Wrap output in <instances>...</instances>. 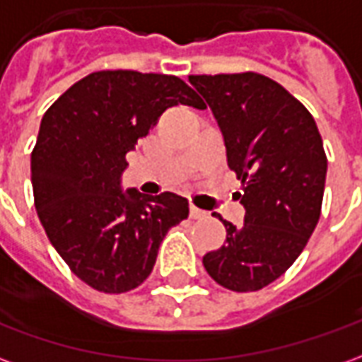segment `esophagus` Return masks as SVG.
<instances>
[{
  "instance_id": "obj_1",
  "label": "esophagus",
  "mask_w": 362,
  "mask_h": 362,
  "mask_svg": "<svg viewBox=\"0 0 362 362\" xmlns=\"http://www.w3.org/2000/svg\"><path fill=\"white\" fill-rule=\"evenodd\" d=\"M189 217H192V219H205V217H207V211H204V209H199V207H196V205L192 204L189 205Z\"/></svg>"
}]
</instances>
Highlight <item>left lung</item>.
Segmentation results:
<instances>
[{
    "instance_id": "1",
    "label": "left lung",
    "mask_w": 362,
    "mask_h": 362,
    "mask_svg": "<svg viewBox=\"0 0 362 362\" xmlns=\"http://www.w3.org/2000/svg\"><path fill=\"white\" fill-rule=\"evenodd\" d=\"M209 104L243 189V227L223 221L227 240L204 256L219 285L250 293L279 279L318 225L327 158L312 114L266 75H189Z\"/></svg>"
}]
</instances>
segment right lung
Returning a JSON list of instances; mask_svg holds the SVG:
<instances>
[{
	"instance_id": "right-lung-1",
	"label": "right lung",
	"mask_w": 362,
	"mask_h": 362,
	"mask_svg": "<svg viewBox=\"0 0 362 362\" xmlns=\"http://www.w3.org/2000/svg\"><path fill=\"white\" fill-rule=\"evenodd\" d=\"M176 104L205 108L174 75L95 71L71 85L40 122L30 155L38 219L69 269L100 293L139 287L166 233L188 217L186 197L119 186L127 153Z\"/></svg>"
}]
</instances>
